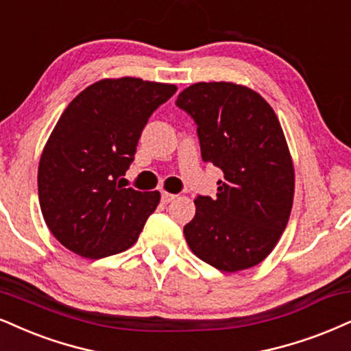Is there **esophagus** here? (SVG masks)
Here are the masks:
<instances>
[{
	"instance_id": "obj_1",
	"label": "esophagus",
	"mask_w": 351,
	"mask_h": 351,
	"mask_svg": "<svg viewBox=\"0 0 351 351\" xmlns=\"http://www.w3.org/2000/svg\"><path fill=\"white\" fill-rule=\"evenodd\" d=\"M175 194H171V193H162V202L163 204H168V202H171L173 199H175Z\"/></svg>"
}]
</instances>
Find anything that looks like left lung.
Listing matches in <instances>:
<instances>
[{
	"mask_svg": "<svg viewBox=\"0 0 351 351\" xmlns=\"http://www.w3.org/2000/svg\"><path fill=\"white\" fill-rule=\"evenodd\" d=\"M176 106L197 125L201 157L221 168L217 196H199L184 237L197 258L234 273L271 253L289 221L294 168L271 106L242 84L196 83Z\"/></svg>",
	"mask_w": 351,
	"mask_h": 351,
	"instance_id": "8db88e82",
	"label": "left lung"
}]
</instances>
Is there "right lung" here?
Instances as JSON below:
<instances>
[{"instance_id":"1","label":"right lung","mask_w":351,"mask_h":351,"mask_svg":"<svg viewBox=\"0 0 351 351\" xmlns=\"http://www.w3.org/2000/svg\"><path fill=\"white\" fill-rule=\"evenodd\" d=\"M175 84L101 80L69 104L42 152L37 175L44 221L63 247L84 258L116 255L137 242L160 193L124 188L138 138Z\"/></svg>"}]
</instances>
